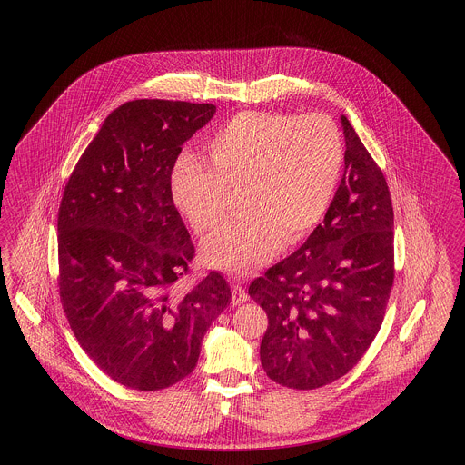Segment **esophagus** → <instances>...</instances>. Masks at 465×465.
<instances>
[{"label": "esophagus", "instance_id": "1", "mask_svg": "<svg viewBox=\"0 0 465 465\" xmlns=\"http://www.w3.org/2000/svg\"><path fill=\"white\" fill-rule=\"evenodd\" d=\"M247 300H249L247 291H245L242 286L235 284V286L232 288V303H233V305H241V303H245Z\"/></svg>", "mask_w": 465, "mask_h": 465}]
</instances>
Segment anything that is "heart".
Returning <instances> with one entry per match:
<instances>
[{
	"label": "heart",
	"mask_w": 465,
	"mask_h": 465,
	"mask_svg": "<svg viewBox=\"0 0 465 465\" xmlns=\"http://www.w3.org/2000/svg\"><path fill=\"white\" fill-rule=\"evenodd\" d=\"M211 163L184 152L171 171V199L197 232L226 214V186L243 183L242 216L203 241L207 263L247 273L284 242L303 239L331 205L343 141L330 116L243 111L207 141Z\"/></svg>",
	"instance_id": "b5f03b06"
}]
</instances>
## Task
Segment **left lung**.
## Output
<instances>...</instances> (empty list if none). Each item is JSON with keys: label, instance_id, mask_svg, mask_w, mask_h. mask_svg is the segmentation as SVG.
<instances>
[{"label": "left lung", "instance_id": "8db88e82", "mask_svg": "<svg viewBox=\"0 0 465 465\" xmlns=\"http://www.w3.org/2000/svg\"><path fill=\"white\" fill-rule=\"evenodd\" d=\"M345 171L322 224L252 281L268 315L262 366L296 391L347 375L383 322L394 282V211L387 181L341 114Z\"/></svg>", "mask_w": 465, "mask_h": 465}]
</instances>
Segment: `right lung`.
Returning a JSON list of instances; mask_svg holds the SVG:
<instances>
[{
  "label": "right lung",
  "instance_id": "obj_1",
  "mask_svg": "<svg viewBox=\"0 0 465 465\" xmlns=\"http://www.w3.org/2000/svg\"><path fill=\"white\" fill-rule=\"evenodd\" d=\"M214 104L137 99L104 120L78 160L59 207V292L82 349L135 391H162L190 375L202 338L230 305L211 272L181 292L193 258L171 199L181 146Z\"/></svg>",
  "mask_w": 465,
  "mask_h": 465
}]
</instances>
